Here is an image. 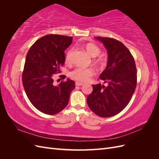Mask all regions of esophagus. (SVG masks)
Masks as SVG:
<instances>
[{"label": "esophagus", "mask_w": 159, "mask_h": 159, "mask_svg": "<svg viewBox=\"0 0 159 159\" xmlns=\"http://www.w3.org/2000/svg\"><path fill=\"white\" fill-rule=\"evenodd\" d=\"M84 85V83H81V82H79V81H76L75 82V85L76 86H81Z\"/></svg>", "instance_id": "1"}]
</instances>
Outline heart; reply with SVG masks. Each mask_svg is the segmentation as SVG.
<instances>
[{
	"mask_svg": "<svg viewBox=\"0 0 159 159\" xmlns=\"http://www.w3.org/2000/svg\"><path fill=\"white\" fill-rule=\"evenodd\" d=\"M85 49L88 52V54L92 57L98 56L101 52V49L97 45L93 43H89L85 45ZM74 48L70 49L66 54V61L67 62H70L72 58V55L74 53ZM96 64H98L101 68H103L107 63V58L105 56H99L95 60ZM95 74V71L92 68H84V67H78L72 70L70 75L73 79L79 81H87L89 80L91 76Z\"/></svg>",
	"mask_w": 159,
	"mask_h": 159,
	"instance_id": "obj_1",
	"label": "heart"
}]
</instances>
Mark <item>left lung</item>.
<instances>
[{
    "label": "left lung",
    "mask_w": 159,
    "mask_h": 159,
    "mask_svg": "<svg viewBox=\"0 0 159 159\" xmlns=\"http://www.w3.org/2000/svg\"><path fill=\"white\" fill-rule=\"evenodd\" d=\"M106 48V68L99 78L107 85H92V93L87 103L92 111L101 117H109L126 107L137 85V68L131 52L122 42L111 38L95 37Z\"/></svg>",
    "instance_id": "1"
}]
</instances>
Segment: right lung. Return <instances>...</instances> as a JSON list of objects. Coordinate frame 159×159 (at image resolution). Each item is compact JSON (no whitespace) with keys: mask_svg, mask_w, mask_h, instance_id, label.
<instances>
[{"mask_svg":"<svg viewBox=\"0 0 159 159\" xmlns=\"http://www.w3.org/2000/svg\"><path fill=\"white\" fill-rule=\"evenodd\" d=\"M72 40L71 36L46 35L38 40L27 53L22 84L31 103L45 114L55 115L63 110L75 87L70 79L57 85L53 83L54 74L60 73V68L64 64V51Z\"/></svg>","mask_w":159,"mask_h":159,"instance_id":"obj_1","label":"right lung"}]
</instances>
